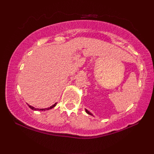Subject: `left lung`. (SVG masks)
Returning a JSON list of instances; mask_svg holds the SVG:
<instances>
[{
    "instance_id": "1",
    "label": "left lung",
    "mask_w": 154,
    "mask_h": 154,
    "mask_svg": "<svg viewBox=\"0 0 154 154\" xmlns=\"http://www.w3.org/2000/svg\"><path fill=\"white\" fill-rule=\"evenodd\" d=\"M85 111H86V113H88L89 115H91V116H92V114L91 113H90V111H88L87 110V109H85Z\"/></svg>"
}]
</instances>
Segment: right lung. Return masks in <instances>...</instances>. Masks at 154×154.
<instances>
[{
  "label": "right lung",
  "mask_w": 154,
  "mask_h": 154,
  "mask_svg": "<svg viewBox=\"0 0 154 154\" xmlns=\"http://www.w3.org/2000/svg\"><path fill=\"white\" fill-rule=\"evenodd\" d=\"M56 103H55L54 104V105H52V106H51L50 107H48V108H46V109H35V108H34L33 106H30V105H28V106H29V107L31 109H32V110H38V111H45V110H49V109H52L53 107H54V106H56Z\"/></svg>",
  "instance_id": "obj_1"
}]
</instances>
